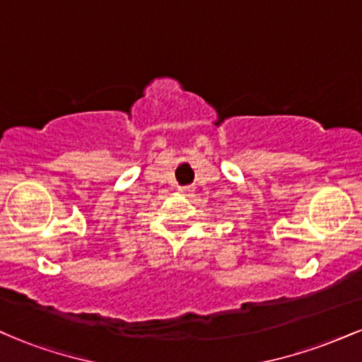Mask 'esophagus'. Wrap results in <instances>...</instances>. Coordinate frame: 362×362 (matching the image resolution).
<instances>
[{
  "mask_svg": "<svg viewBox=\"0 0 362 362\" xmlns=\"http://www.w3.org/2000/svg\"><path fill=\"white\" fill-rule=\"evenodd\" d=\"M178 190H180V192H184L185 195H190L194 192V187L192 185H184V187H178Z\"/></svg>",
  "mask_w": 362,
  "mask_h": 362,
  "instance_id": "1",
  "label": "esophagus"
}]
</instances>
